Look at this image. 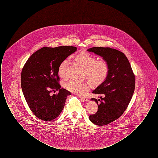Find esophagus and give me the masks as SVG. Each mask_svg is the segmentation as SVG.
Instances as JSON below:
<instances>
[{
	"instance_id": "1",
	"label": "esophagus",
	"mask_w": 158,
	"mask_h": 158,
	"mask_svg": "<svg viewBox=\"0 0 158 158\" xmlns=\"http://www.w3.org/2000/svg\"><path fill=\"white\" fill-rule=\"evenodd\" d=\"M79 98L81 99V100L82 101H88V99L86 97H79Z\"/></svg>"
}]
</instances>
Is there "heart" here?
<instances>
[{"instance_id":"b5f03b06","label":"heart","mask_w":158,"mask_h":158,"mask_svg":"<svg viewBox=\"0 0 158 158\" xmlns=\"http://www.w3.org/2000/svg\"><path fill=\"white\" fill-rule=\"evenodd\" d=\"M75 60L84 69V76L92 86H98L105 81L109 73V65L105 60H97L93 55L82 52L77 54ZM69 60H63L58 67V74L61 78L66 79ZM66 89L78 95H82L90 88L87 81H69L64 84Z\"/></svg>"}]
</instances>
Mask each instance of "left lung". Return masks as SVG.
<instances>
[{
	"label": "left lung",
	"instance_id": "8db88e82",
	"mask_svg": "<svg viewBox=\"0 0 158 158\" xmlns=\"http://www.w3.org/2000/svg\"><path fill=\"white\" fill-rule=\"evenodd\" d=\"M102 57L109 65L105 81L92 91L99 99L92 98L98 111L89 119L98 126H105L118 119L127 108L135 88V76L124 54L110 47H95L87 50ZM100 101V105L98 101Z\"/></svg>",
	"mask_w": 158,
	"mask_h": 158
}]
</instances>
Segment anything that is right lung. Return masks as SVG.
I'll use <instances>...</instances> for the list:
<instances>
[{"instance_id":"add662e5","label":"right lung","mask_w":158,"mask_h":158,"mask_svg":"<svg viewBox=\"0 0 158 158\" xmlns=\"http://www.w3.org/2000/svg\"><path fill=\"white\" fill-rule=\"evenodd\" d=\"M77 51L72 46L43 47L33 53L21 72V88L31 111L42 120L50 121L59 117L66 99L71 95L59 84L60 63ZM57 94L50 96L52 91Z\"/></svg>"}]
</instances>
